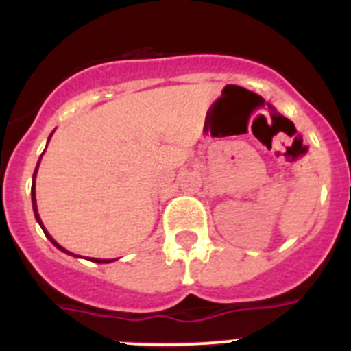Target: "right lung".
I'll return each mask as SVG.
<instances>
[{
    "label": "right lung",
    "instance_id": "add662e5",
    "mask_svg": "<svg viewBox=\"0 0 351 351\" xmlns=\"http://www.w3.org/2000/svg\"><path fill=\"white\" fill-rule=\"evenodd\" d=\"M52 137V135H51ZM51 137H49V141H51ZM42 158V156H40ZM38 165H40V160H38ZM38 165H36V169H35V173H33V184H31V202H33V210H35V218H36V221L40 223V226H42V230L45 232V235H47L49 237V241H51L52 244H54L56 247H58V250H61V251H64V253H68V255H73V253H70V251H66L64 250V247H61L60 244L56 243L54 239L51 237V235L47 234V230H45V228H43V225H42V219H40V216H38V209H36V197H35V178H36V170H38ZM77 256V255H75ZM91 262H95V263H108V262H112V260H100V258H91Z\"/></svg>",
    "mask_w": 351,
    "mask_h": 351
}]
</instances>
